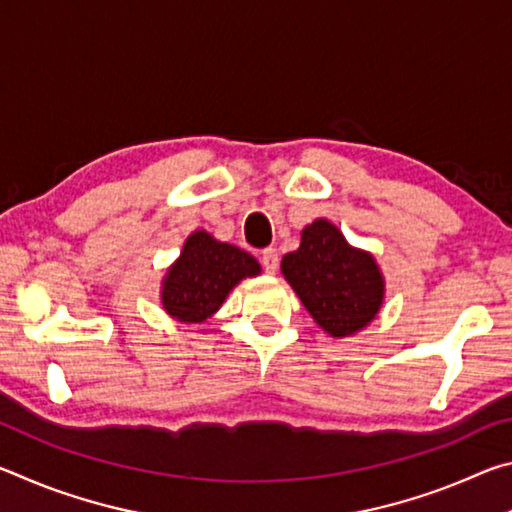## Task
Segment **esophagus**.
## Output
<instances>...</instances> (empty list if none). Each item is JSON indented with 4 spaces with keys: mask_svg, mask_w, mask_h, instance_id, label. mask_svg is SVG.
Wrapping results in <instances>:
<instances>
[{
    "mask_svg": "<svg viewBox=\"0 0 512 512\" xmlns=\"http://www.w3.org/2000/svg\"><path fill=\"white\" fill-rule=\"evenodd\" d=\"M262 264L266 268V273H275L277 271V264H280V259H277V250L275 248H264L262 250Z\"/></svg>",
    "mask_w": 512,
    "mask_h": 512,
    "instance_id": "esophagus-1",
    "label": "esophagus"
}]
</instances>
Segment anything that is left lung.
I'll use <instances>...</instances> for the list:
<instances>
[{
  "label": "left lung",
  "instance_id": "8db88e82",
  "mask_svg": "<svg viewBox=\"0 0 512 512\" xmlns=\"http://www.w3.org/2000/svg\"><path fill=\"white\" fill-rule=\"evenodd\" d=\"M280 268L316 325L334 339L361 332L384 305L386 280L377 259L350 246L327 219L302 230L298 250L284 255Z\"/></svg>",
  "mask_w": 512,
  "mask_h": 512
}]
</instances>
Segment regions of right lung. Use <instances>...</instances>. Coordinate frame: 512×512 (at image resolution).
Returning a JSON list of instances; mask_svg holds the SVG:
<instances>
[{
  "label": "right lung",
  "mask_w": 512,
  "mask_h": 512,
  "mask_svg": "<svg viewBox=\"0 0 512 512\" xmlns=\"http://www.w3.org/2000/svg\"><path fill=\"white\" fill-rule=\"evenodd\" d=\"M259 273L262 266L246 250L214 239L205 230H194L162 277V309L178 323H203L221 309L241 280Z\"/></svg>",
  "instance_id": "add662e5"
}]
</instances>
